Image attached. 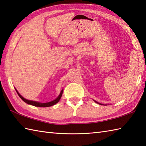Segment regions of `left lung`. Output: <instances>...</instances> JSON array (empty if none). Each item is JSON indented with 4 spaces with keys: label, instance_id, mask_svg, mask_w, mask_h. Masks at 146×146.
I'll return each instance as SVG.
<instances>
[{
    "label": "left lung",
    "instance_id": "1",
    "mask_svg": "<svg viewBox=\"0 0 146 146\" xmlns=\"http://www.w3.org/2000/svg\"><path fill=\"white\" fill-rule=\"evenodd\" d=\"M96 102V103H98V102H96V101H95ZM98 104H100V103H98Z\"/></svg>",
    "mask_w": 146,
    "mask_h": 146
}]
</instances>
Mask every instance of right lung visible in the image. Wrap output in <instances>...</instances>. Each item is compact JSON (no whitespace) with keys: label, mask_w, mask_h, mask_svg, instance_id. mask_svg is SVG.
Segmentation results:
<instances>
[{"label":"right lung","mask_w":146,"mask_h":146,"mask_svg":"<svg viewBox=\"0 0 146 146\" xmlns=\"http://www.w3.org/2000/svg\"><path fill=\"white\" fill-rule=\"evenodd\" d=\"M15 90L16 91V92L18 93V96H19V98H21L23 101L24 102H25L26 103H27L28 104H30V105H32L34 106H36V107H49V106H52L56 104V103H58V102L59 101L60 99H61V96H62V92H63V90H61V93L59 94V96L55 100H54L52 101H50V102H45V103H41V102H36V101H30V100H28V99H25L23 97L21 96L20 94H19V92L17 91V90L15 88Z\"/></svg>","instance_id":"1"}]
</instances>
